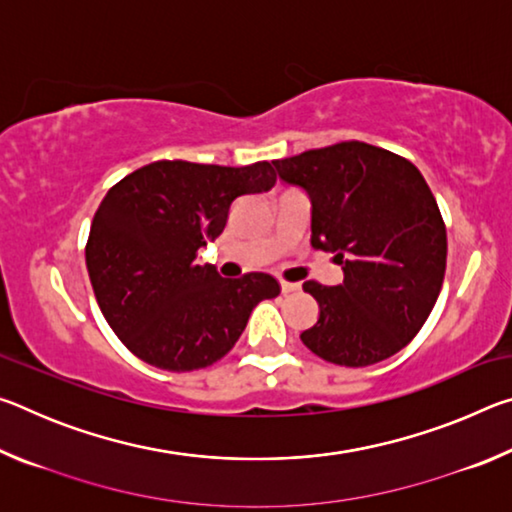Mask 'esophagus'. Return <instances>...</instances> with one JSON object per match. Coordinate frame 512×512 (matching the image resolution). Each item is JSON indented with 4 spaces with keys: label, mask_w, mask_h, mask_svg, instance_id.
<instances>
[{
    "label": "esophagus",
    "mask_w": 512,
    "mask_h": 512,
    "mask_svg": "<svg viewBox=\"0 0 512 512\" xmlns=\"http://www.w3.org/2000/svg\"><path fill=\"white\" fill-rule=\"evenodd\" d=\"M280 287H282V293H293V291H298V289H300V284H296V282H287V280H282V282H280Z\"/></svg>",
    "instance_id": "esophagus-1"
}]
</instances>
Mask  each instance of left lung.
Returning a JSON list of instances; mask_svg holds the SVG:
<instances>
[{"label":"left lung","mask_w":512,"mask_h":512,"mask_svg":"<svg viewBox=\"0 0 512 512\" xmlns=\"http://www.w3.org/2000/svg\"><path fill=\"white\" fill-rule=\"evenodd\" d=\"M311 201V246L334 253L343 282L302 289L318 320L300 334L320 359L363 368L400 352L443 289L447 230L427 180L402 155L341 142L273 160Z\"/></svg>","instance_id":"1"}]
</instances>
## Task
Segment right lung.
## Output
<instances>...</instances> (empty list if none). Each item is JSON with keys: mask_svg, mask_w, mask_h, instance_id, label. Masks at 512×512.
<instances>
[{"mask_svg": "<svg viewBox=\"0 0 512 512\" xmlns=\"http://www.w3.org/2000/svg\"><path fill=\"white\" fill-rule=\"evenodd\" d=\"M275 180L271 162L158 160L108 189L85 264L101 314L135 357L171 372L212 366L235 348L250 311L280 293L268 273L230 280L196 264L237 198L268 192Z\"/></svg>", "mask_w": 512, "mask_h": 512, "instance_id": "1", "label": "right lung"}]
</instances>
